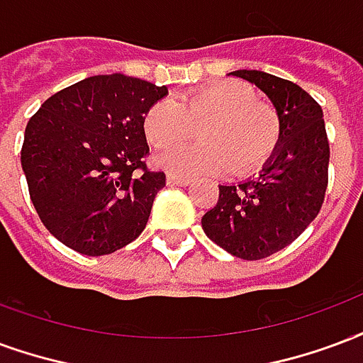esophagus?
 <instances>
[{
	"instance_id": "34e87169",
	"label": "esophagus",
	"mask_w": 363,
	"mask_h": 363,
	"mask_svg": "<svg viewBox=\"0 0 363 363\" xmlns=\"http://www.w3.org/2000/svg\"><path fill=\"white\" fill-rule=\"evenodd\" d=\"M167 184H171V186H189L190 179H189V177H181V174L169 173L167 174Z\"/></svg>"
}]
</instances>
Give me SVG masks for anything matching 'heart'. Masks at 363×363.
Instances as JSON below:
<instances>
[{
    "mask_svg": "<svg viewBox=\"0 0 363 363\" xmlns=\"http://www.w3.org/2000/svg\"><path fill=\"white\" fill-rule=\"evenodd\" d=\"M200 122L204 127L199 141L204 146L177 147ZM144 133L154 147H167L155 155V163L171 173H219L233 167L235 174H246L273 155L281 123L277 111L256 101L248 86L227 80L154 104L144 117Z\"/></svg>",
    "mask_w": 363,
    "mask_h": 363,
    "instance_id": "heart-1",
    "label": "heart"
}]
</instances>
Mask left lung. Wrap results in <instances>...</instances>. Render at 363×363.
I'll list each match as a JSON object with an SVG mask.
<instances>
[{"instance_id": "1", "label": "left lung", "mask_w": 363, "mask_h": 363, "mask_svg": "<svg viewBox=\"0 0 363 363\" xmlns=\"http://www.w3.org/2000/svg\"><path fill=\"white\" fill-rule=\"evenodd\" d=\"M271 99L281 123L275 152L262 173L240 184L219 186V200L202 217L217 246L240 259H264L318 217L329 181V140L323 111L291 80L264 71H235Z\"/></svg>"}]
</instances>
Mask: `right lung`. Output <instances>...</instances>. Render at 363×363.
<instances>
[{
  "mask_svg": "<svg viewBox=\"0 0 363 363\" xmlns=\"http://www.w3.org/2000/svg\"><path fill=\"white\" fill-rule=\"evenodd\" d=\"M167 86L115 74L53 94L24 130L21 165L40 219L84 256L113 254L146 229L165 173L146 167L144 117Z\"/></svg>",
  "mask_w": 363,
  "mask_h": 363,
  "instance_id": "add662e5",
  "label": "right lung"
}]
</instances>
